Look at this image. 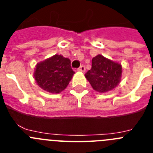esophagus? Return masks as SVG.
Segmentation results:
<instances>
[{
  "label": "esophagus",
  "instance_id": "esophagus-1",
  "mask_svg": "<svg viewBox=\"0 0 153 153\" xmlns=\"http://www.w3.org/2000/svg\"><path fill=\"white\" fill-rule=\"evenodd\" d=\"M85 70H86V69H85V67L83 66V65L80 66V67L78 68V71H81V72H84Z\"/></svg>",
  "mask_w": 153,
  "mask_h": 153
}]
</instances>
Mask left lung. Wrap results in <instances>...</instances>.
<instances>
[{
  "mask_svg": "<svg viewBox=\"0 0 153 153\" xmlns=\"http://www.w3.org/2000/svg\"><path fill=\"white\" fill-rule=\"evenodd\" d=\"M122 74V67L108 60L102 55H97L92 60V67L85 74L93 90L105 93L114 89L119 84Z\"/></svg>",
  "mask_w": 153,
  "mask_h": 153,
  "instance_id": "left-lung-1",
  "label": "left lung"
}]
</instances>
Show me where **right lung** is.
I'll return each instance as SVG.
<instances>
[{
	"label": "right lung",
	"mask_w": 153,
	"mask_h": 153,
	"mask_svg": "<svg viewBox=\"0 0 153 153\" xmlns=\"http://www.w3.org/2000/svg\"><path fill=\"white\" fill-rule=\"evenodd\" d=\"M74 74L68 58L56 54L36 65L34 78L43 90L58 93L67 87Z\"/></svg>",
	"instance_id": "add662e5"
}]
</instances>
